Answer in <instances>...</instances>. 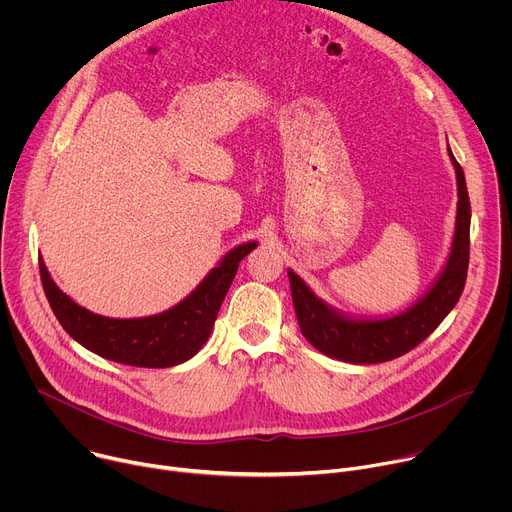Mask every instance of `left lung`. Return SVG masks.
Here are the masks:
<instances>
[{"label": "left lung", "mask_w": 512, "mask_h": 512, "mask_svg": "<svg viewBox=\"0 0 512 512\" xmlns=\"http://www.w3.org/2000/svg\"><path fill=\"white\" fill-rule=\"evenodd\" d=\"M448 156L456 170L458 186L454 237L444 267L413 306L385 318L346 314L316 296L294 269H287L300 330L322 354L350 364L393 360L423 342L458 304L468 275L472 210L464 170L456 162L450 145Z\"/></svg>", "instance_id": "obj_1"}]
</instances>
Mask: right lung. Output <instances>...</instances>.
Returning <instances> with one entry per match:
<instances>
[{"mask_svg": "<svg viewBox=\"0 0 512 512\" xmlns=\"http://www.w3.org/2000/svg\"><path fill=\"white\" fill-rule=\"evenodd\" d=\"M255 247L257 241L237 245L182 302L143 318H109L79 306L54 283L42 257L40 277L54 316L81 346L129 367L168 369L190 360L204 346L239 263Z\"/></svg>", "mask_w": 512, "mask_h": 512, "instance_id": "right-lung-1", "label": "right lung"}]
</instances>
